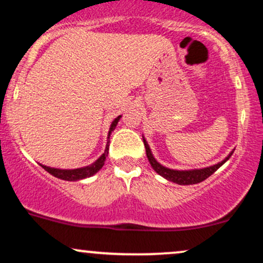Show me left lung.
Here are the masks:
<instances>
[{"instance_id":"1","label":"left lung","mask_w":263,"mask_h":263,"mask_svg":"<svg viewBox=\"0 0 263 263\" xmlns=\"http://www.w3.org/2000/svg\"><path fill=\"white\" fill-rule=\"evenodd\" d=\"M143 143H144V147H146L147 158H148V161L151 163V165H152L153 170H155L157 173L159 174V176H162L163 178H165V179L171 180V182H173V183L180 184V185H189V184H197V183L203 182V180L206 179V178H209L211 174L214 173V172L218 171L219 168L221 167V165L224 164V163L228 161L229 158H230V157L232 156V153H234V151H232V152L228 157H226L224 161L219 162L218 164L211 165V167L203 168V170L174 171V170H170V168L163 167L162 164H159V163L155 159V157H153L152 152H151V149H149L148 143H147L144 138H143Z\"/></svg>"}]
</instances>
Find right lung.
<instances>
[{
	"instance_id": "right-lung-1",
	"label": "right lung",
	"mask_w": 263,
	"mask_h": 263,
	"mask_svg": "<svg viewBox=\"0 0 263 263\" xmlns=\"http://www.w3.org/2000/svg\"><path fill=\"white\" fill-rule=\"evenodd\" d=\"M120 119H121V116L116 117V119L112 121V123H111L110 131H108V138H110V134L114 131L115 127H116L117 122H119ZM107 153H108V142L106 144V149H105V152L102 153V156L100 157V158H99L98 161L93 162L92 164L87 165V167L78 168V170H58V168H50V167H47V165H43V164H41V165L48 172V173H50L54 177L59 178V179L70 180V182H74V180H79V179H84V178L91 177L96 173V172L100 171L102 168V165L105 164V161H106Z\"/></svg>"
}]
</instances>
